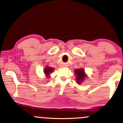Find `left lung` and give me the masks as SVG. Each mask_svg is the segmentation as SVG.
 <instances>
[{"instance_id": "8db88e82", "label": "left lung", "mask_w": 123, "mask_h": 123, "mask_svg": "<svg viewBox=\"0 0 123 123\" xmlns=\"http://www.w3.org/2000/svg\"><path fill=\"white\" fill-rule=\"evenodd\" d=\"M76 75V81L78 84H81L84 81L87 75L83 68L76 69L75 70Z\"/></svg>"}]
</instances>
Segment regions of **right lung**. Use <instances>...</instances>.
<instances>
[{
  "label": "right lung",
  "mask_w": 123,
  "mask_h": 123,
  "mask_svg": "<svg viewBox=\"0 0 123 123\" xmlns=\"http://www.w3.org/2000/svg\"><path fill=\"white\" fill-rule=\"evenodd\" d=\"M54 70V68H53L52 67H49V66H46L43 69V72L44 74H45V78H48L49 76V74L53 72V71Z\"/></svg>",
  "instance_id": "1"
}]
</instances>
